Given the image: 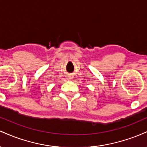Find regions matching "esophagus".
<instances>
[{"mask_svg":"<svg viewBox=\"0 0 147 147\" xmlns=\"http://www.w3.org/2000/svg\"><path fill=\"white\" fill-rule=\"evenodd\" d=\"M68 77V80H70V79H71V77Z\"/></svg>","mask_w":147,"mask_h":147,"instance_id":"esophagus-1","label":"esophagus"}]
</instances>
